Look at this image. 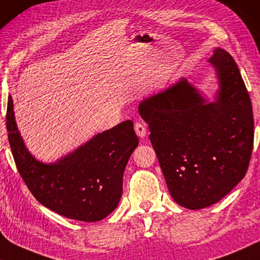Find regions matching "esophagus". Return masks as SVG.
Instances as JSON below:
<instances>
[{"instance_id":"esophagus-1","label":"esophagus","mask_w":260,"mask_h":260,"mask_svg":"<svg viewBox=\"0 0 260 260\" xmlns=\"http://www.w3.org/2000/svg\"><path fill=\"white\" fill-rule=\"evenodd\" d=\"M134 129H135V133H137L139 138H145L146 134H147V131H146L145 125H144V123H141V122H135Z\"/></svg>"}]
</instances>
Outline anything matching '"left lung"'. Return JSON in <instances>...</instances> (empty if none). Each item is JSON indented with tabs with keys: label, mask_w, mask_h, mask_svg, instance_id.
<instances>
[{
	"label": "left lung",
	"mask_w": 260,
	"mask_h": 260,
	"mask_svg": "<svg viewBox=\"0 0 260 260\" xmlns=\"http://www.w3.org/2000/svg\"><path fill=\"white\" fill-rule=\"evenodd\" d=\"M207 62L218 83L212 101L181 78L138 108L168 191L188 210L229 194L246 174L253 147L252 105L238 66L221 48Z\"/></svg>",
	"instance_id": "8db88e82"
}]
</instances>
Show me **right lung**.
I'll use <instances>...</instances> for the list:
<instances>
[{
	"label": "right lung",
	"mask_w": 260,
	"mask_h": 260,
	"mask_svg": "<svg viewBox=\"0 0 260 260\" xmlns=\"http://www.w3.org/2000/svg\"><path fill=\"white\" fill-rule=\"evenodd\" d=\"M9 145L22 179L36 200L57 214L93 222L118 207L123 172L139 139L126 120L98 133L55 162H42L28 151L17 129L12 95L7 106Z\"/></svg>",
	"instance_id": "1"
}]
</instances>
